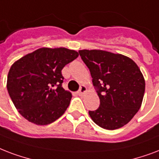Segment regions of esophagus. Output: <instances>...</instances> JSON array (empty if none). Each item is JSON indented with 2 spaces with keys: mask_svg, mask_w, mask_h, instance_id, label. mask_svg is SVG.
<instances>
[{
  "mask_svg": "<svg viewBox=\"0 0 159 159\" xmlns=\"http://www.w3.org/2000/svg\"><path fill=\"white\" fill-rule=\"evenodd\" d=\"M86 90H87V89H86L85 86L82 85V86H80V90L77 92V93H78L79 95H80V96H81V95H83L84 93H85Z\"/></svg>",
  "mask_w": 159,
  "mask_h": 159,
  "instance_id": "obj_1",
  "label": "esophagus"
}]
</instances>
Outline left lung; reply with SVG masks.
I'll use <instances>...</instances> for the list:
<instances>
[{"label": "left lung", "instance_id": "8db88e82", "mask_svg": "<svg viewBox=\"0 0 159 159\" xmlns=\"http://www.w3.org/2000/svg\"><path fill=\"white\" fill-rule=\"evenodd\" d=\"M89 69L93 85L99 97L96 110L89 111L95 124L114 130L127 124L141 107L145 80L130 58L104 50H79Z\"/></svg>", "mask_w": 159, "mask_h": 159}]
</instances>
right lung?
<instances>
[{
  "label": "right lung",
  "instance_id": "add662e5",
  "mask_svg": "<svg viewBox=\"0 0 159 159\" xmlns=\"http://www.w3.org/2000/svg\"><path fill=\"white\" fill-rule=\"evenodd\" d=\"M78 56L77 51L66 48H40L12 65L7 90L25 119L46 125L66 112L72 95L63 89L61 70Z\"/></svg>",
  "mask_w": 159,
  "mask_h": 159
}]
</instances>
